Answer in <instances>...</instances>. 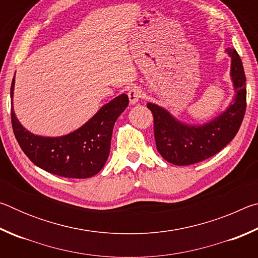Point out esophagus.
I'll use <instances>...</instances> for the list:
<instances>
[{
	"label": "esophagus",
	"mask_w": 258,
	"mask_h": 258,
	"mask_svg": "<svg viewBox=\"0 0 258 258\" xmlns=\"http://www.w3.org/2000/svg\"><path fill=\"white\" fill-rule=\"evenodd\" d=\"M128 99L131 104H135L142 97V91L138 86H133L132 89L128 91Z\"/></svg>",
	"instance_id": "obj_1"
}]
</instances>
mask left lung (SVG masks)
Returning a JSON list of instances; mask_svg holds the SVG:
<instances>
[{
  "mask_svg": "<svg viewBox=\"0 0 258 258\" xmlns=\"http://www.w3.org/2000/svg\"><path fill=\"white\" fill-rule=\"evenodd\" d=\"M231 58V80L234 99L226 110L203 125H187L172 116L163 107L148 102L154 115L156 147L168 163L192 165L216 155L232 141L246 112V76L238 52L226 49Z\"/></svg>",
  "mask_w": 258,
  "mask_h": 258,
  "instance_id": "1",
  "label": "left lung"
}]
</instances>
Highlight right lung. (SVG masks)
I'll list each match as a JSON object with an SVG mask.
<instances>
[{
  "mask_svg": "<svg viewBox=\"0 0 258 258\" xmlns=\"http://www.w3.org/2000/svg\"><path fill=\"white\" fill-rule=\"evenodd\" d=\"M14 89L15 77L11 84V100ZM127 104V95L120 94L102 106L80 128L62 137L49 138L26 130L16 117L11 101L12 128L25 155L40 168L62 177L87 178L98 174L106 164L113 125Z\"/></svg>",
  "mask_w": 258,
  "mask_h": 258,
  "instance_id": "obj_1",
  "label": "right lung"
}]
</instances>
